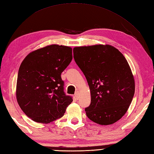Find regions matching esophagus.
<instances>
[{"instance_id":"obj_1","label":"esophagus","mask_w":154,"mask_h":154,"mask_svg":"<svg viewBox=\"0 0 154 154\" xmlns=\"http://www.w3.org/2000/svg\"><path fill=\"white\" fill-rule=\"evenodd\" d=\"M79 91H76V93H75V97H76V99H79Z\"/></svg>"}]
</instances>
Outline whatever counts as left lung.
I'll return each instance as SVG.
<instances>
[{"mask_svg":"<svg viewBox=\"0 0 154 154\" xmlns=\"http://www.w3.org/2000/svg\"><path fill=\"white\" fill-rule=\"evenodd\" d=\"M73 57L91 91L87 117L103 126L115 123L127 112L135 92L134 78L126 58L108 44L75 47Z\"/></svg>","mask_w":154,"mask_h":154,"instance_id":"obj_1","label":"left lung"}]
</instances>
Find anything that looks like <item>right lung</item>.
Returning a JSON list of instances; mask_svg holds the SVG:
<instances>
[{"mask_svg": "<svg viewBox=\"0 0 154 154\" xmlns=\"http://www.w3.org/2000/svg\"><path fill=\"white\" fill-rule=\"evenodd\" d=\"M73 59L72 48L51 44L26 55L20 64L16 97L24 114L48 124L64 115L73 99L63 92L61 74Z\"/></svg>", "mask_w": 154, "mask_h": 154, "instance_id": "add662e5", "label": "right lung"}]
</instances>
